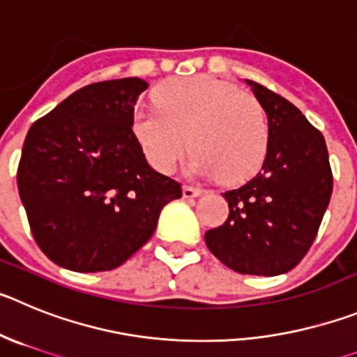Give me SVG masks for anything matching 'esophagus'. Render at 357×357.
<instances>
[{"label":"esophagus","instance_id":"34e87169","mask_svg":"<svg viewBox=\"0 0 357 357\" xmlns=\"http://www.w3.org/2000/svg\"><path fill=\"white\" fill-rule=\"evenodd\" d=\"M201 194H202V192L199 190V188H194V186H188V185L183 186V197H185V199L199 197Z\"/></svg>","mask_w":357,"mask_h":357}]
</instances>
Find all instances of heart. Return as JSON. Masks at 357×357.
Wrapping results in <instances>:
<instances>
[{
    "label": "heart",
    "instance_id": "heart-1",
    "mask_svg": "<svg viewBox=\"0 0 357 357\" xmlns=\"http://www.w3.org/2000/svg\"><path fill=\"white\" fill-rule=\"evenodd\" d=\"M153 102L158 110L135 114L133 133L156 171H174L188 144V169L197 176L236 183L261 165L268 144L265 110L233 83L211 76L171 79L153 92Z\"/></svg>",
    "mask_w": 357,
    "mask_h": 357
}]
</instances>
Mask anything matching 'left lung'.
Segmentation results:
<instances>
[{
    "label": "left lung",
    "mask_w": 357,
    "mask_h": 357,
    "mask_svg": "<svg viewBox=\"0 0 357 357\" xmlns=\"http://www.w3.org/2000/svg\"><path fill=\"white\" fill-rule=\"evenodd\" d=\"M268 117L261 171L224 194L229 217L206 231L208 249L231 271L279 275L306 256L333 194L326 140L303 112L245 79Z\"/></svg>",
    "instance_id": "left-lung-1"
}]
</instances>
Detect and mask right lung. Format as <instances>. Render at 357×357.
<instances>
[{
    "label": "right lung",
    "instance_id": "1",
    "mask_svg": "<svg viewBox=\"0 0 357 357\" xmlns=\"http://www.w3.org/2000/svg\"><path fill=\"white\" fill-rule=\"evenodd\" d=\"M140 78L86 85L30 128L17 188L44 255L75 272L117 268L153 236L181 185L147 163L133 133Z\"/></svg>",
    "mask_w": 357,
    "mask_h": 357
}]
</instances>
